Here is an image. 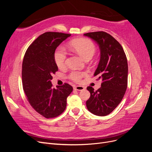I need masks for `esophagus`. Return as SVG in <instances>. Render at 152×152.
Segmentation results:
<instances>
[{
	"label": "esophagus",
	"mask_w": 152,
	"mask_h": 152,
	"mask_svg": "<svg viewBox=\"0 0 152 152\" xmlns=\"http://www.w3.org/2000/svg\"><path fill=\"white\" fill-rule=\"evenodd\" d=\"M74 89L77 91H83L85 89V87L84 86H77L74 87Z\"/></svg>",
	"instance_id": "1"
}]
</instances>
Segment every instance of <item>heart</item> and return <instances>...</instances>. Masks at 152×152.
<instances>
[{"mask_svg":"<svg viewBox=\"0 0 152 152\" xmlns=\"http://www.w3.org/2000/svg\"><path fill=\"white\" fill-rule=\"evenodd\" d=\"M70 47L83 58L85 60L91 59L96 51L94 44L88 39H78L73 40L70 43ZM54 61L58 68H62L66 65L67 53L63 47L59 46L57 48L54 55ZM87 73L84 72L72 71L70 74V79L79 82L82 78L86 76Z\"/></svg>","mask_w":152,"mask_h":152,"instance_id":"1","label":"heart"}]
</instances>
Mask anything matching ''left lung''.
Returning a JSON list of instances; mask_svg holds the SVG:
<instances>
[{
    "mask_svg": "<svg viewBox=\"0 0 152 152\" xmlns=\"http://www.w3.org/2000/svg\"><path fill=\"white\" fill-rule=\"evenodd\" d=\"M94 40L100 49V60L94 76L102 79L97 91L87 87L90 98L87 108L98 116L110 114L121 103L127 86L128 65L126 54L118 41L104 31L84 34Z\"/></svg>",
    "mask_w": 152,
    "mask_h": 152,
    "instance_id": "1",
    "label": "left lung"
}]
</instances>
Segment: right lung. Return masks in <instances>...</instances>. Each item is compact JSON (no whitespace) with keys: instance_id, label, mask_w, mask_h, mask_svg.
I'll use <instances>...</instances> for the list:
<instances>
[{"instance_id":"right-lung-1","label":"right lung","mask_w":152,"mask_h":152,"mask_svg":"<svg viewBox=\"0 0 152 152\" xmlns=\"http://www.w3.org/2000/svg\"><path fill=\"white\" fill-rule=\"evenodd\" d=\"M71 34L45 32L35 39L26 50L22 65L23 88L34 109L49 118L61 114L66 98L73 91L68 84L53 88L52 75L58 70L54 61L56 49Z\"/></svg>"}]
</instances>
